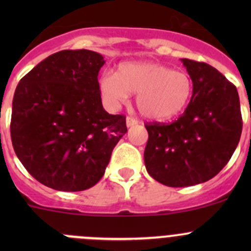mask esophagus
Returning <instances> with one entry per match:
<instances>
[{
    "label": "esophagus",
    "instance_id": "1",
    "mask_svg": "<svg viewBox=\"0 0 251 251\" xmlns=\"http://www.w3.org/2000/svg\"><path fill=\"white\" fill-rule=\"evenodd\" d=\"M136 124H138V121L136 120V119L131 118V116H127V118H126V126H127V127H131V126L136 125Z\"/></svg>",
    "mask_w": 251,
    "mask_h": 251
}]
</instances>
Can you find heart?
I'll list each match as a JSON object with an SVG mask.
<instances>
[{"label": "heart", "mask_w": 251, "mask_h": 251, "mask_svg": "<svg viewBox=\"0 0 251 251\" xmlns=\"http://www.w3.org/2000/svg\"><path fill=\"white\" fill-rule=\"evenodd\" d=\"M100 91L105 104L116 109L136 95V105L146 119L164 121L186 109L193 93L192 78L154 62H124L115 74L104 73Z\"/></svg>", "instance_id": "heart-1"}]
</instances>
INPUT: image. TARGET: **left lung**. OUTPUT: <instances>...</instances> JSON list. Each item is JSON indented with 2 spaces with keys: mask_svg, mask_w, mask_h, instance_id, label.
Listing matches in <instances>:
<instances>
[{
  "mask_svg": "<svg viewBox=\"0 0 251 251\" xmlns=\"http://www.w3.org/2000/svg\"><path fill=\"white\" fill-rule=\"evenodd\" d=\"M181 62L193 82L186 110L168 125H146V169L169 187L194 186L216 176L234 153L243 127L233 83L206 63Z\"/></svg>",
  "mask_w": 251,
  "mask_h": 251,
  "instance_id": "left-lung-1",
  "label": "left lung"
}]
</instances>
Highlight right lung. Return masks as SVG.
<instances>
[{
	"label": "right lung",
	"mask_w": 251,
	"mask_h": 251,
	"mask_svg": "<svg viewBox=\"0 0 251 251\" xmlns=\"http://www.w3.org/2000/svg\"><path fill=\"white\" fill-rule=\"evenodd\" d=\"M102 54L60 50L18 83L12 103L14 151L34 178L55 191L78 192L104 175L114 147L127 132L124 115L102 105Z\"/></svg>",
	"instance_id": "obj_1"
}]
</instances>
